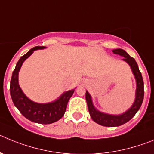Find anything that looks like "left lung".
I'll list each match as a JSON object with an SVG mask.
<instances>
[{
    "label": "left lung",
    "instance_id": "left-lung-1",
    "mask_svg": "<svg viewBox=\"0 0 154 154\" xmlns=\"http://www.w3.org/2000/svg\"><path fill=\"white\" fill-rule=\"evenodd\" d=\"M112 52L115 54L123 56L124 58L122 60L126 62L131 69V71L136 80V92H135L134 101L129 109L121 115H110L107 113L101 112L95 108L94 105H93L91 94L88 93V91H86L85 99H86L88 111H89L91 119L98 125L105 127H118L129 121L136 115V113L141 106L143 100V95H144L143 78L138 68L137 63H136L134 59L130 56L124 49H113Z\"/></svg>",
    "mask_w": 154,
    "mask_h": 154
}]
</instances>
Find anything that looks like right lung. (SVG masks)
Wrapping results in <instances>:
<instances>
[{
	"mask_svg": "<svg viewBox=\"0 0 154 154\" xmlns=\"http://www.w3.org/2000/svg\"><path fill=\"white\" fill-rule=\"evenodd\" d=\"M45 46L32 48L17 62L11 80L10 91L12 101L20 112L26 118L35 123L49 125L59 121L64 115L68 101L74 93L75 89L65 91L57 99L49 103H36L29 99L23 92L19 85L18 75L25 60L37 49H45Z\"/></svg>",
	"mask_w": 154,
	"mask_h": 154,
	"instance_id": "1",
	"label": "right lung"
}]
</instances>
